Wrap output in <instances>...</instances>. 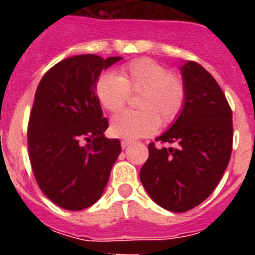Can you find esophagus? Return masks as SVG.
Wrapping results in <instances>:
<instances>
[{
    "label": "esophagus",
    "instance_id": "obj_1",
    "mask_svg": "<svg viewBox=\"0 0 255 255\" xmlns=\"http://www.w3.org/2000/svg\"><path fill=\"white\" fill-rule=\"evenodd\" d=\"M131 144V140H122V147L127 148Z\"/></svg>",
    "mask_w": 255,
    "mask_h": 255
}]
</instances>
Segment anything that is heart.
Returning a JSON list of instances; mask_svg holds the SVG:
<instances>
[{
	"label": "heart",
	"instance_id": "b5f03b06",
	"mask_svg": "<svg viewBox=\"0 0 255 255\" xmlns=\"http://www.w3.org/2000/svg\"><path fill=\"white\" fill-rule=\"evenodd\" d=\"M95 92L107 111L118 112L127 103L129 92L140 94L139 111H124L111 119L110 131L122 139H139L152 135L159 124H170L180 115L185 102V86L165 66L149 58L129 62L115 73L98 78Z\"/></svg>",
	"mask_w": 255,
	"mask_h": 255
}]
</instances>
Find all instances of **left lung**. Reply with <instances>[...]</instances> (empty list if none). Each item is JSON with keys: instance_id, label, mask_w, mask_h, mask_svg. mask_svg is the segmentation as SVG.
Instances as JSON below:
<instances>
[{"instance_id": "1", "label": "left lung", "mask_w": 255, "mask_h": 255, "mask_svg": "<svg viewBox=\"0 0 255 255\" xmlns=\"http://www.w3.org/2000/svg\"><path fill=\"white\" fill-rule=\"evenodd\" d=\"M185 102L180 115L156 141L140 169L148 196L164 209L181 213L209 197L229 164L233 145L232 110L221 87L202 66H180Z\"/></svg>"}]
</instances>
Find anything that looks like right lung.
<instances>
[{"label": "right lung", "mask_w": 255, "mask_h": 255, "mask_svg": "<svg viewBox=\"0 0 255 255\" xmlns=\"http://www.w3.org/2000/svg\"><path fill=\"white\" fill-rule=\"evenodd\" d=\"M122 57L74 55L57 63L38 85L29 128V157L38 185L67 210L94 205L122 152L107 139L108 122L95 92L100 73Z\"/></svg>", "instance_id": "1"}]
</instances>
